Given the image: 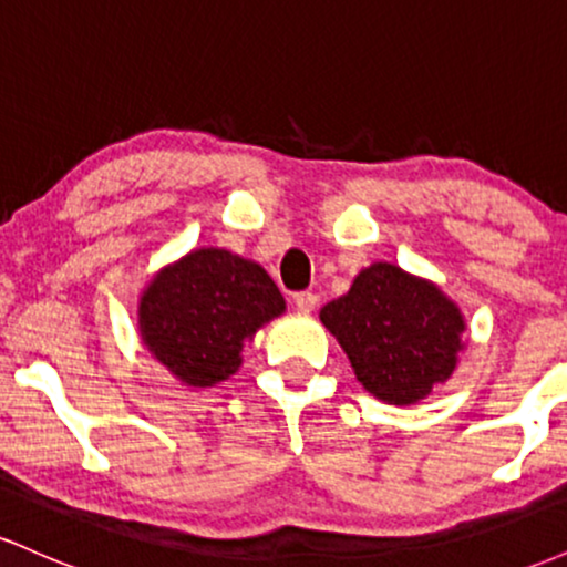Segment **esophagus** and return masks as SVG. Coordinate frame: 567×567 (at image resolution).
I'll use <instances>...</instances> for the list:
<instances>
[{"label": "esophagus", "mask_w": 567, "mask_h": 567, "mask_svg": "<svg viewBox=\"0 0 567 567\" xmlns=\"http://www.w3.org/2000/svg\"><path fill=\"white\" fill-rule=\"evenodd\" d=\"M292 303L298 306L301 311H311L317 306V296L311 290H301V292H292Z\"/></svg>", "instance_id": "34e87169"}]
</instances>
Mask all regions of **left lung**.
Segmentation results:
<instances>
[{
    "label": "left lung",
    "mask_w": 567,
    "mask_h": 567,
    "mask_svg": "<svg viewBox=\"0 0 567 567\" xmlns=\"http://www.w3.org/2000/svg\"><path fill=\"white\" fill-rule=\"evenodd\" d=\"M357 381L383 402L413 405L451 379L464 349L458 306L400 266L373 264L320 311Z\"/></svg>",
    "instance_id": "8db88e82"
}]
</instances>
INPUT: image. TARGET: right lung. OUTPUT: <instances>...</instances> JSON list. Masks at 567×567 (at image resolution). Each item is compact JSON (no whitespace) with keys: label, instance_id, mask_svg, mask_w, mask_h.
Instances as JSON below:
<instances>
[{"label":"right lung","instance_id":"1","mask_svg":"<svg viewBox=\"0 0 567 567\" xmlns=\"http://www.w3.org/2000/svg\"><path fill=\"white\" fill-rule=\"evenodd\" d=\"M282 311V292L261 266L205 247L154 277L141 298V336L181 381L213 386L237 373L245 341Z\"/></svg>","mask_w":567,"mask_h":567}]
</instances>
